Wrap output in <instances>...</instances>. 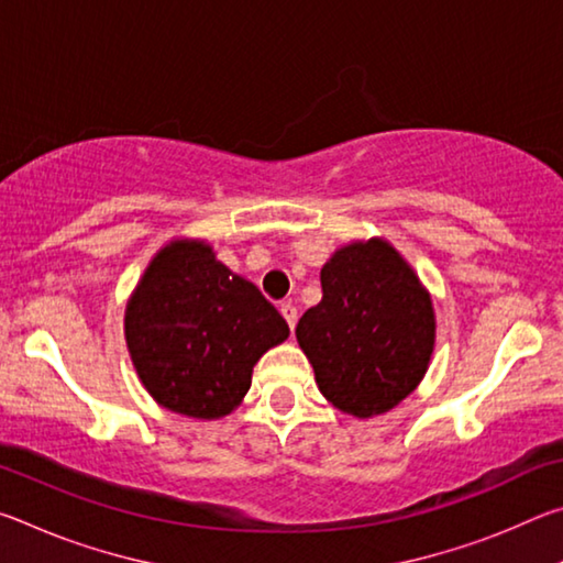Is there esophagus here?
Here are the masks:
<instances>
[{"instance_id": "34e87169", "label": "esophagus", "mask_w": 563, "mask_h": 563, "mask_svg": "<svg viewBox=\"0 0 563 563\" xmlns=\"http://www.w3.org/2000/svg\"><path fill=\"white\" fill-rule=\"evenodd\" d=\"M280 316L288 322L290 330L295 328V322H298V308H295L292 302H280Z\"/></svg>"}]
</instances>
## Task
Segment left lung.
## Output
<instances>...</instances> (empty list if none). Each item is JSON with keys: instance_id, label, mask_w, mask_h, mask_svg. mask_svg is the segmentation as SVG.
<instances>
[{"instance_id": "1", "label": "left lung", "mask_w": 563, "mask_h": 563, "mask_svg": "<svg viewBox=\"0 0 563 563\" xmlns=\"http://www.w3.org/2000/svg\"><path fill=\"white\" fill-rule=\"evenodd\" d=\"M320 283L322 300L295 328L318 389L357 419L389 412L430 367L437 338L430 290L385 238L340 245Z\"/></svg>"}]
</instances>
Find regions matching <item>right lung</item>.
<instances>
[{
    "mask_svg": "<svg viewBox=\"0 0 563 563\" xmlns=\"http://www.w3.org/2000/svg\"><path fill=\"white\" fill-rule=\"evenodd\" d=\"M123 335L141 385L194 419L231 415L253 367L288 340V322L201 238H174L151 258L126 302Z\"/></svg>",
    "mask_w": 563,
    "mask_h": 563,
    "instance_id": "obj_1",
    "label": "right lung"
}]
</instances>
